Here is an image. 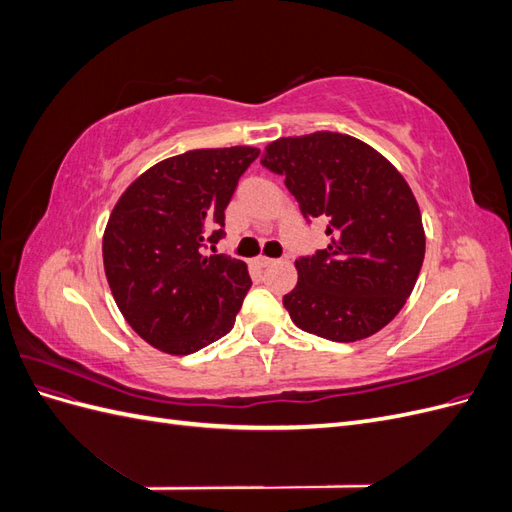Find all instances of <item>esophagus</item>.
I'll return each instance as SVG.
<instances>
[{"label":"esophagus","instance_id":"34e87169","mask_svg":"<svg viewBox=\"0 0 512 512\" xmlns=\"http://www.w3.org/2000/svg\"><path fill=\"white\" fill-rule=\"evenodd\" d=\"M254 262H256L258 267H269L271 262H273V258H267V256H258Z\"/></svg>","mask_w":512,"mask_h":512}]
</instances>
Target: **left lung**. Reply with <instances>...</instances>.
<instances>
[{
	"mask_svg": "<svg viewBox=\"0 0 512 512\" xmlns=\"http://www.w3.org/2000/svg\"><path fill=\"white\" fill-rule=\"evenodd\" d=\"M260 164L282 175L307 222H327L329 245L301 256L284 307L299 329L331 342L378 333L404 307L425 258L416 198L397 168L337 132L271 143Z\"/></svg>",
	"mask_w": 512,
	"mask_h": 512,
	"instance_id": "obj_1",
	"label": "left lung"
}]
</instances>
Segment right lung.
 <instances>
[{
  "label": "right lung",
  "mask_w": 512,
  "mask_h": 512,
  "mask_svg": "<svg viewBox=\"0 0 512 512\" xmlns=\"http://www.w3.org/2000/svg\"><path fill=\"white\" fill-rule=\"evenodd\" d=\"M256 147L194 149L168 158L123 192L108 218V286L130 327L168 354L224 337L252 286L245 262L205 256L224 232V209Z\"/></svg>",
  "instance_id": "obj_1"
}]
</instances>
